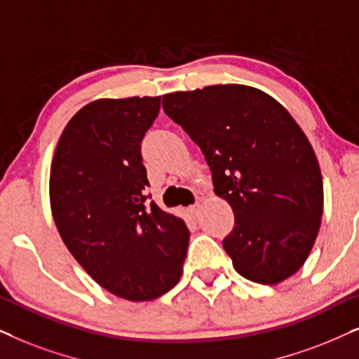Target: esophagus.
Returning <instances> with one entry per match:
<instances>
[{"label":"esophagus","mask_w":359,"mask_h":359,"mask_svg":"<svg viewBox=\"0 0 359 359\" xmlns=\"http://www.w3.org/2000/svg\"><path fill=\"white\" fill-rule=\"evenodd\" d=\"M198 210H200V205H198V203H195V205H192V207H189V213H190V217H192V218L197 217Z\"/></svg>","instance_id":"34e87169"}]
</instances>
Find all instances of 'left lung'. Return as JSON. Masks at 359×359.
<instances>
[{
	"instance_id": "obj_1",
	"label": "left lung",
	"mask_w": 359,
	"mask_h": 359,
	"mask_svg": "<svg viewBox=\"0 0 359 359\" xmlns=\"http://www.w3.org/2000/svg\"><path fill=\"white\" fill-rule=\"evenodd\" d=\"M162 108L203 152L215 194L235 213L223 248L243 277L283 283L307 259L320 229L317 156L287 109L246 85L164 95Z\"/></svg>"
}]
</instances>
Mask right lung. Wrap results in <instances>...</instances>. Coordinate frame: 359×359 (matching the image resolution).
Wrapping results in <instances>:
<instances>
[{
	"mask_svg": "<svg viewBox=\"0 0 359 359\" xmlns=\"http://www.w3.org/2000/svg\"><path fill=\"white\" fill-rule=\"evenodd\" d=\"M161 97L103 98L70 119L50 165V208L62 241L108 292L142 302L179 283L190 233L151 195L141 142Z\"/></svg>",
	"mask_w": 359,
	"mask_h": 359,
	"instance_id": "add662e5",
	"label": "right lung"
}]
</instances>
